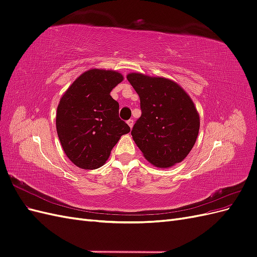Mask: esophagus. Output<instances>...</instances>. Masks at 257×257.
I'll return each instance as SVG.
<instances>
[{
  "mask_svg": "<svg viewBox=\"0 0 257 257\" xmlns=\"http://www.w3.org/2000/svg\"><path fill=\"white\" fill-rule=\"evenodd\" d=\"M127 124H128V126L132 128V127H133V125H134V121L132 120V119H130V120L127 121Z\"/></svg>",
  "mask_w": 257,
  "mask_h": 257,
  "instance_id": "esophagus-1",
  "label": "esophagus"
}]
</instances>
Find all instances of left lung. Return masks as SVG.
<instances>
[{
	"label": "left lung",
	"mask_w": 257,
	"mask_h": 257,
	"mask_svg": "<svg viewBox=\"0 0 257 257\" xmlns=\"http://www.w3.org/2000/svg\"><path fill=\"white\" fill-rule=\"evenodd\" d=\"M126 78L141 98L142 115L131 134L146 160L160 168L182 162L195 145L200 123L188 93L163 77L130 73Z\"/></svg>",
	"instance_id": "obj_1"
}]
</instances>
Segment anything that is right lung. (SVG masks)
<instances>
[{
    "instance_id": "1",
    "label": "right lung",
    "mask_w": 257,
    "mask_h": 257,
    "mask_svg": "<svg viewBox=\"0 0 257 257\" xmlns=\"http://www.w3.org/2000/svg\"><path fill=\"white\" fill-rule=\"evenodd\" d=\"M123 80L115 71L92 68L81 74L61 97L57 133L66 157L82 169L103 166L130 126L119 118L111 90Z\"/></svg>"
}]
</instances>
